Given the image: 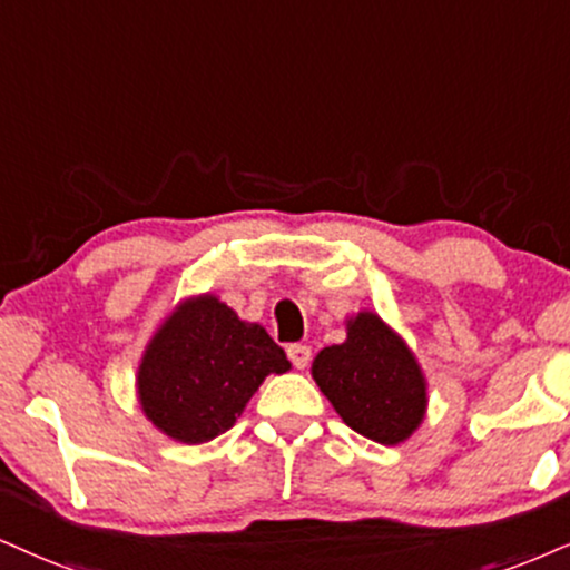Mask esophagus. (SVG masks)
<instances>
[{
    "label": "esophagus",
    "mask_w": 570,
    "mask_h": 570,
    "mask_svg": "<svg viewBox=\"0 0 570 570\" xmlns=\"http://www.w3.org/2000/svg\"><path fill=\"white\" fill-rule=\"evenodd\" d=\"M287 360L293 362V367L296 370H304L308 360H312V348L301 346V343H293V346H287Z\"/></svg>",
    "instance_id": "esophagus-1"
}]
</instances>
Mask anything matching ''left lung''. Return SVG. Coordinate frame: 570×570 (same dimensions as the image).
<instances>
[{"label": "left lung", "instance_id": "8db88e82", "mask_svg": "<svg viewBox=\"0 0 570 570\" xmlns=\"http://www.w3.org/2000/svg\"><path fill=\"white\" fill-rule=\"evenodd\" d=\"M348 335L312 364V377L351 431L402 444L423 423L425 377L410 346L372 312L348 320Z\"/></svg>", "mask_w": 570, "mask_h": 570}]
</instances>
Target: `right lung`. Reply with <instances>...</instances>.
<instances>
[{
    "instance_id": "add662e5",
    "label": "right lung",
    "mask_w": 570,
    "mask_h": 570,
    "mask_svg": "<svg viewBox=\"0 0 570 570\" xmlns=\"http://www.w3.org/2000/svg\"><path fill=\"white\" fill-rule=\"evenodd\" d=\"M291 370L256 322L219 298H187L147 343L137 372L145 417L181 444H206L237 423L266 375Z\"/></svg>"
}]
</instances>
